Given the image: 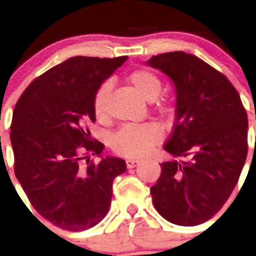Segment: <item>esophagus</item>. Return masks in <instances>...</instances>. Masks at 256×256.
Segmentation results:
<instances>
[{
    "label": "esophagus",
    "instance_id": "34e87169",
    "mask_svg": "<svg viewBox=\"0 0 256 256\" xmlns=\"http://www.w3.org/2000/svg\"><path fill=\"white\" fill-rule=\"evenodd\" d=\"M140 160H136V159H128L126 162V168L128 169H130V168H136V166H137V165H140Z\"/></svg>",
    "mask_w": 256,
    "mask_h": 256
}]
</instances>
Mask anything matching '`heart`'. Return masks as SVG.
<instances>
[{
  "label": "heart",
  "mask_w": 256,
  "mask_h": 256,
  "mask_svg": "<svg viewBox=\"0 0 256 256\" xmlns=\"http://www.w3.org/2000/svg\"><path fill=\"white\" fill-rule=\"evenodd\" d=\"M128 82L134 88V91L148 102L155 101L162 92V80L151 70H136L128 76ZM112 88V82H105L96 92L94 108L98 119H104L108 114V102ZM160 140L162 132L155 126H124L112 136L110 146L115 152L123 156L141 158L150 152Z\"/></svg>",
  "instance_id": "1"
}]
</instances>
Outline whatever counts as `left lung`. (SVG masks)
I'll list each match as a JSON object with an SVG mask.
<instances>
[{
	"label": "left lung",
	"mask_w": 256,
	"mask_h": 256,
	"mask_svg": "<svg viewBox=\"0 0 256 256\" xmlns=\"http://www.w3.org/2000/svg\"><path fill=\"white\" fill-rule=\"evenodd\" d=\"M168 76L176 90V122L151 187L160 216L178 226L212 218L234 191L248 156V114L236 88L198 56L166 52L146 61Z\"/></svg>",
	"instance_id": "1"
}]
</instances>
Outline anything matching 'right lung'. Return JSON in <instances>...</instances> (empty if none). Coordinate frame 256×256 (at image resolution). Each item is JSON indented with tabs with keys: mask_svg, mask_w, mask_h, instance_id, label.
<instances>
[{
	"mask_svg": "<svg viewBox=\"0 0 256 256\" xmlns=\"http://www.w3.org/2000/svg\"><path fill=\"white\" fill-rule=\"evenodd\" d=\"M126 58H68L34 79L14 108L15 176L33 208L56 227L84 230L102 220L112 180L126 172L123 159L102 158L104 144L92 141L87 124L96 122V92ZM82 148L100 162L79 156Z\"/></svg>",
	"mask_w": 256,
	"mask_h": 256,
	"instance_id": "right-lung-1",
	"label": "right lung"
}]
</instances>
